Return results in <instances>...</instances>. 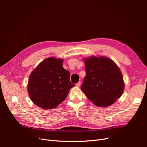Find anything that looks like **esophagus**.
<instances>
[{
	"label": "esophagus",
	"instance_id": "esophagus-1",
	"mask_svg": "<svg viewBox=\"0 0 147 147\" xmlns=\"http://www.w3.org/2000/svg\"><path fill=\"white\" fill-rule=\"evenodd\" d=\"M80 84H81V83H80V82H78V83H77L76 84V86L79 87L80 86Z\"/></svg>",
	"mask_w": 147,
	"mask_h": 147
}]
</instances>
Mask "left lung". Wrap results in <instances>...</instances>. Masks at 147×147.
<instances>
[{"label":"left lung","mask_w":147,"mask_h":147,"mask_svg":"<svg viewBox=\"0 0 147 147\" xmlns=\"http://www.w3.org/2000/svg\"><path fill=\"white\" fill-rule=\"evenodd\" d=\"M86 76L81 90L98 107H108L121 96L124 84L121 70L107 57L94 56L84 59Z\"/></svg>","instance_id":"left-lung-1"}]
</instances>
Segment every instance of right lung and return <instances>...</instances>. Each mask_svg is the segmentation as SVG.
<instances>
[{
	"label": "right lung",
	"mask_w": 147,
	"mask_h": 147,
	"mask_svg": "<svg viewBox=\"0 0 147 147\" xmlns=\"http://www.w3.org/2000/svg\"><path fill=\"white\" fill-rule=\"evenodd\" d=\"M63 59H44L29 76L28 91L33 103L43 109L58 106L75 85L70 81V73L63 67Z\"/></svg>",
	"instance_id": "1"
}]
</instances>
